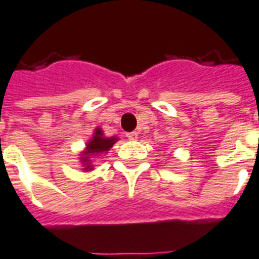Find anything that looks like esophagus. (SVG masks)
<instances>
[{
    "instance_id": "34e87169",
    "label": "esophagus",
    "mask_w": 259,
    "mask_h": 259,
    "mask_svg": "<svg viewBox=\"0 0 259 259\" xmlns=\"http://www.w3.org/2000/svg\"><path fill=\"white\" fill-rule=\"evenodd\" d=\"M126 137H127L130 141H136L137 138H138V132H130V133H126Z\"/></svg>"
}]
</instances>
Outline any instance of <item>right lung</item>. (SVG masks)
<instances>
[{"instance_id": "obj_1", "label": "right lung", "mask_w": 259, "mask_h": 259, "mask_svg": "<svg viewBox=\"0 0 259 259\" xmlns=\"http://www.w3.org/2000/svg\"><path fill=\"white\" fill-rule=\"evenodd\" d=\"M117 141H118L117 137H105L104 130L101 127H96L93 137L86 142L85 149L79 154V162L82 165V170L83 171L93 170L94 159L100 157L101 154H106Z\"/></svg>"}]
</instances>
